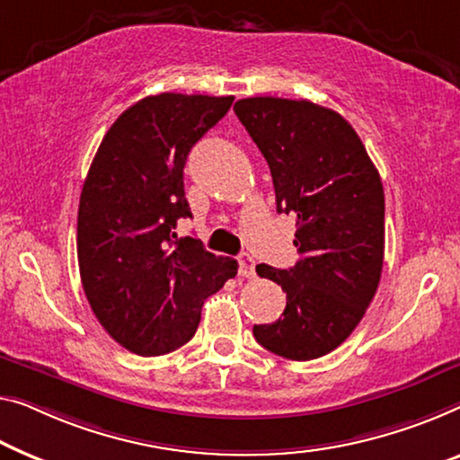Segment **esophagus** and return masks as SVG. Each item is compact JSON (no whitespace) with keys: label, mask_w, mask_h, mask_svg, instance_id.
Instances as JSON below:
<instances>
[{"label":"esophagus","mask_w":460,"mask_h":460,"mask_svg":"<svg viewBox=\"0 0 460 460\" xmlns=\"http://www.w3.org/2000/svg\"><path fill=\"white\" fill-rule=\"evenodd\" d=\"M237 262H239V274H242V277H245V279L256 277V262H253V258L250 256V253H245V252L239 253Z\"/></svg>","instance_id":"1"}]
</instances>
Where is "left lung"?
Returning a JSON list of instances; mask_svg holds the SVG:
<instances>
[{"label":"left lung","mask_w":460,"mask_h":460,"mask_svg":"<svg viewBox=\"0 0 460 460\" xmlns=\"http://www.w3.org/2000/svg\"><path fill=\"white\" fill-rule=\"evenodd\" d=\"M270 167L277 210L296 217L301 258L293 269L258 264L287 293V307L253 337L280 358L316 359L359 324L384 262V190L358 132L312 101L252 97L235 102Z\"/></svg>","instance_id":"8db88e82"}]
</instances>
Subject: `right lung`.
<instances>
[{
  "label": "right lung",
  "instance_id": "obj_1",
  "mask_svg": "<svg viewBox=\"0 0 460 460\" xmlns=\"http://www.w3.org/2000/svg\"><path fill=\"white\" fill-rule=\"evenodd\" d=\"M233 97L161 93L126 109L102 138L78 207V266L86 299L111 339L164 355L194 337L204 299L237 274L200 239H177L191 217L183 167Z\"/></svg>",
  "mask_w": 460,
  "mask_h": 460
}]
</instances>
